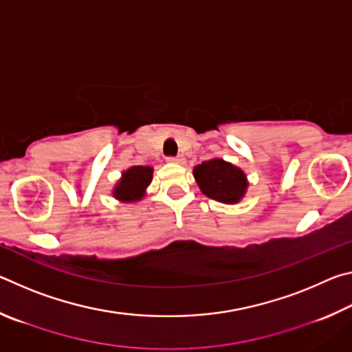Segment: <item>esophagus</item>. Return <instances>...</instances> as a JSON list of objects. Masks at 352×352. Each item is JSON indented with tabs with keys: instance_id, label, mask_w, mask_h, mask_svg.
Listing matches in <instances>:
<instances>
[{
	"instance_id": "34e87169",
	"label": "esophagus",
	"mask_w": 352,
	"mask_h": 352,
	"mask_svg": "<svg viewBox=\"0 0 352 352\" xmlns=\"http://www.w3.org/2000/svg\"><path fill=\"white\" fill-rule=\"evenodd\" d=\"M168 162H169V163L182 164V163H184V158L182 157V155H177V157H168Z\"/></svg>"
}]
</instances>
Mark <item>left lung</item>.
Instances as JSON below:
<instances>
[{
    "mask_svg": "<svg viewBox=\"0 0 352 352\" xmlns=\"http://www.w3.org/2000/svg\"><path fill=\"white\" fill-rule=\"evenodd\" d=\"M194 178L206 197L233 205L245 195L247 175L222 158H212L194 168Z\"/></svg>",
    "mask_w": 352,
    "mask_h": 352,
    "instance_id": "obj_1",
    "label": "left lung"
}]
</instances>
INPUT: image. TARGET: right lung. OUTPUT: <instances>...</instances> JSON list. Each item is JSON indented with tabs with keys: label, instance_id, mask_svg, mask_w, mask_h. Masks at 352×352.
Returning <instances> with one entry per match:
<instances>
[{
	"label": "right lung",
	"instance_id": "right-lung-1",
	"mask_svg": "<svg viewBox=\"0 0 352 352\" xmlns=\"http://www.w3.org/2000/svg\"><path fill=\"white\" fill-rule=\"evenodd\" d=\"M153 169L151 166H132L122 172L115 189H113V197L119 201H136L144 197L146 189L152 182Z\"/></svg>",
	"mask_w": 352,
	"mask_h": 352
}]
</instances>
